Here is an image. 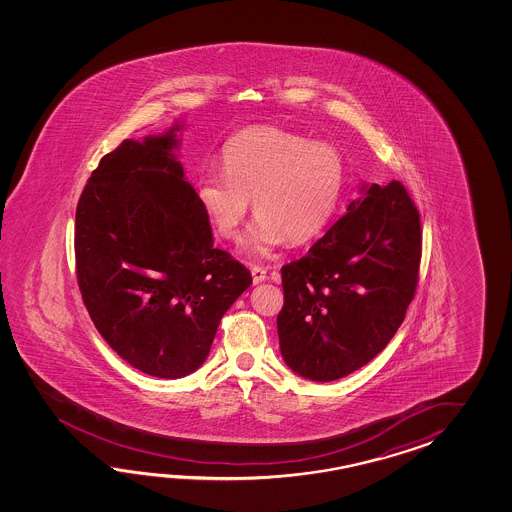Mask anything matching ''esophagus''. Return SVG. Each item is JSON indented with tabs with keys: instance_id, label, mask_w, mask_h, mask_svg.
<instances>
[{
	"instance_id": "obj_1",
	"label": "esophagus",
	"mask_w": 512,
	"mask_h": 512,
	"mask_svg": "<svg viewBox=\"0 0 512 512\" xmlns=\"http://www.w3.org/2000/svg\"><path fill=\"white\" fill-rule=\"evenodd\" d=\"M252 282L261 283L267 280V269L260 267V265H252L251 267Z\"/></svg>"
}]
</instances>
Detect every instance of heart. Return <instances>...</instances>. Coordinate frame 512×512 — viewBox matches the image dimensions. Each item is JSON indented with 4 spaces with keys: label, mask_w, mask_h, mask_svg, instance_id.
Here are the masks:
<instances>
[{
    "label": "heart",
    "mask_w": 512,
    "mask_h": 512,
    "mask_svg": "<svg viewBox=\"0 0 512 512\" xmlns=\"http://www.w3.org/2000/svg\"><path fill=\"white\" fill-rule=\"evenodd\" d=\"M223 172L197 179L199 205L225 240H236L249 208L258 214L245 249L267 256L289 238L305 243L335 218L348 166L337 146L276 126L236 133L221 153Z\"/></svg>",
    "instance_id": "obj_1"
}]
</instances>
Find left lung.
Here are the masks:
<instances>
[{
  "label": "left lung",
  "mask_w": 512,
  "mask_h": 512,
  "mask_svg": "<svg viewBox=\"0 0 512 512\" xmlns=\"http://www.w3.org/2000/svg\"><path fill=\"white\" fill-rule=\"evenodd\" d=\"M362 196L304 258L282 267L285 364L309 381L346 377L388 346L414 300L421 218L399 181Z\"/></svg>",
  "instance_id": "1"
}]
</instances>
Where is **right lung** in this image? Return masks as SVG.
I'll list each match as a JSON object with an SVG mask.
<instances>
[{
  "label": "right lung",
  "mask_w": 512,
  "mask_h": 512,
  "mask_svg": "<svg viewBox=\"0 0 512 512\" xmlns=\"http://www.w3.org/2000/svg\"><path fill=\"white\" fill-rule=\"evenodd\" d=\"M175 122L104 155L78 199L77 280L87 313L120 359L159 379L196 371L252 276L214 247L186 181Z\"/></svg>",
  "instance_id": "obj_1"
}]
</instances>
